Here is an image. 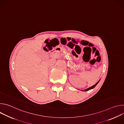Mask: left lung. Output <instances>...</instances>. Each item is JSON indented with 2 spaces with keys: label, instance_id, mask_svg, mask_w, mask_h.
<instances>
[{
  "label": "left lung",
  "instance_id": "obj_1",
  "mask_svg": "<svg viewBox=\"0 0 124 124\" xmlns=\"http://www.w3.org/2000/svg\"><path fill=\"white\" fill-rule=\"evenodd\" d=\"M100 80V79L95 85H94L93 86H91V87H89V88H87V89H85V90H82V91H88V90H91V89H93V88H94L98 84V83L99 82Z\"/></svg>",
  "mask_w": 124,
  "mask_h": 124
}]
</instances>
